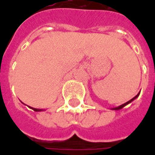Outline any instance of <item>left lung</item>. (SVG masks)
Returning a JSON list of instances; mask_svg holds the SVG:
<instances>
[{"label": "left lung", "mask_w": 155, "mask_h": 155, "mask_svg": "<svg viewBox=\"0 0 155 155\" xmlns=\"http://www.w3.org/2000/svg\"><path fill=\"white\" fill-rule=\"evenodd\" d=\"M139 95H140V93H138V94H137V95H136V96H135L134 97H133V98L131 99V100H129V101H128L127 103H125V104H122V105H120V106H118V107H116V108H112L111 110H121V109H122L123 107H125L126 105H128V104H130L131 102H133V101H134V99L137 98V97H139Z\"/></svg>", "instance_id": "left-lung-1"}]
</instances>
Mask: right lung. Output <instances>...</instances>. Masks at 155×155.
Listing matches in <instances>:
<instances>
[{"mask_svg":"<svg viewBox=\"0 0 155 155\" xmlns=\"http://www.w3.org/2000/svg\"><path fill=\"white\" fill-rule=\"evenodd\" d=\"M32 110H33L34 111H36V112H39V111H43V110H43V109H35V108H32V107H30Z\"/></svg>","mask_w":155,"mask_h":155,"instance_id":"obj_1","label":"right lung"}]
</instances>
